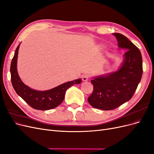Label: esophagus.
I'll return each instance as SVG.
<instances>
[{
  "label": "esophagus",
  "mask_w": 154,
  "mask_h": 154,
  "mask_svg": "<svg viewBox=\"0 0 154 154\" xmlns=\"http://www.w3.org/2000/svg\"><path fill=\"white\" fill-rule=\"evenodd\" d=\"M89 78H90V75H88V74H84L82 76V81H88Z\"/></svg>",
  "instance_id": "esophagus-1"
}]
</instances>
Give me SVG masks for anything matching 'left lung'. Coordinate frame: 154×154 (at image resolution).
I'll return each mask as SVG.
<instances>
[{
    "mask_svg": "<svg viewBox=\"0 0 154 154\" xmlns=\"http://www.w3.org/2000/svg\"><path fill=\"white\" fill-rule=\"evenodd\" d=\"M119 48L127 49L121 67L116 72L94 77L91 81L93 91L88 97L90 105L102 110H112L133 97L143 74L140 51L129 39L114 33Z\"/></svg>",
    "mask_w": 154,
    "mask_h": 154,
    "instance_id": "left-lung-1",
    "label": "left lung"
}]
</instances>
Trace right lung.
I'll return each mask as SVG.
<instances>
[{
	"mask_svg": "<svg viewBox=\"0 0 154 154\" xmlns=\"http://www.w3.org/2000/svg\"><path fill=\"white\" fill-rule=\"evenodd\" d=\"M20 45L17 47L11 61L10 72L13 87L16 93L31 107L37 110L45 111L55 108L60 105L64 98L66 91L74 84L81 82L78 79L67 82L47 91H36L24 84L17 72V58Z\"/></svg>",
	"mask_w": 154,
	"mask_h": 154,
	"instance_id": "add662e5",
	"label": "right lung"
}]
</instances>
